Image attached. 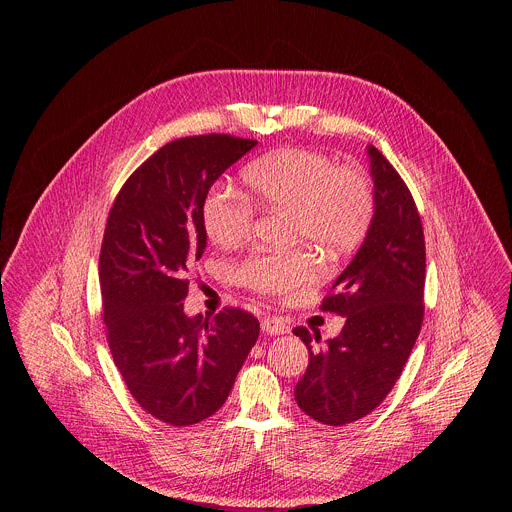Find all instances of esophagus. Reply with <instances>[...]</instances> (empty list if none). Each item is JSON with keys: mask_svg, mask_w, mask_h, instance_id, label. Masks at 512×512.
Returning a JSON list of instances; mask_svg holds the SVG:
<instances>
[{"mask_svg": "<svg viewBox=\"0 0 512 512\" xmlns=\"http://www.w3.org/2000/svg\"><path fill=\"white\" fill-rule=\"evenodd\" d=\"M261 330L265 332V334H271V336H277V334H285L289 328H287V324L281 320V318H263L261 320Z\"/></svg>", "mask_w": 512, "mask_h": 512, "instance_id": "obj_1", "label": "esophagus"}]
</instances>
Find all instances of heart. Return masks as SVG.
Segmentation results:
<instances>
[{
    "instance_id": "obj_1",
    "label": "heart",
    "mask_w": 512,
    "mask_h": 512,
    "mask_svg": "<svg viewBox=\"0 0 512 512\" xmlns=\"http://www.w3.org/2000/svg\"><path fill=\"white\" fill-rule=\"evenodd\" d=\"M251 196L267 210L289 212V241L314 243L326 253H346L367 235L375 214V192L358 168L338 166L330 156L304 148H285L263 156L243 170ZM249 196L221 186L202 204V225L210 241L233 247L253 225ZM318 275L308 249L249 255L239 277L269 296L289 294Z\"/></svg>"
}]
</instances>
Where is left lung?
I'll return each mask as SVG.
<instances>
[{
    "label": "left lung",
    "instance_id": "left-lung-1",
    "mask_svg": "<svg viewBox=\"0 0 512 512\" xmlns=\"http://www.w3.org/2000/svg\"><path fill=\"white\" fill-rule=\"evenodd\" d=\"M375 182V214L364 243L322 302L324 312L344 316L336 338L320 344V332L296 328L310 352L296 403L312 419L346 425L369 415L395 387L423 322L425 239L413 196L369 145Z\"/></svg>",
    "mask_w": 512,
    "mask_h": 512
}]
</instances>
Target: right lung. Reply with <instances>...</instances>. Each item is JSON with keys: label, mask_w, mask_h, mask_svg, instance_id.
Masks as SVG:
<instances>
[{"label": "right lung", "mask_w": 512, "mask_h": 512, "mask_svg": "<svg viewBox=\"0 0 512 512\" xmlns=\"http://www.w3.org/2000/svg\"><path fill=\"white\" fill-rule=\"evenodd\" d=\"M255 145L225 133L170 141L127 178L107 218L99 281L115 367L139 407L174 427L223 407L259 336L245 310L190 318L182 304L206 249L204 198Z\"/></svg>", "instance_id": "obj_1"}]
</instances>
